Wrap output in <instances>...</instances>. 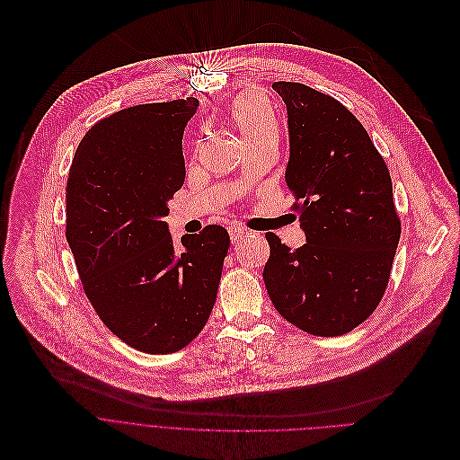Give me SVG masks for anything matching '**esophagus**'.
<instances>
[{"label":"esophagus","instance_id":"34e87169","mask_svg":"<svg viewBox=\"0 0 460 460\" xmlns=\"http://www.w3.org/2000/svg\"><path fill=\"white\" fill-rule=\"evenodd\" d=\"M248 235V230H244V228H241V226H232L230 228V239H232V243H239L243 237H246Z\"/></svg>","mask_w":460,"mask_h":460}]
</instances>
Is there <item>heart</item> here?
<instances>
[{
	"instance_id": "b5f03b06",
	"label": "heart",
	"mask_w": 460,
	"mask_h": 460,
	"mask_svg": "<svg viewBox=\"0 0 460 460\" xmlns=\"http://www.w3.org/2000/svg\"><path fill=\"white\" fill-rule=\"evenodd\" d=\"M230 119L248 148L273 146L279 141V121L259 94H243L230 105Z\"/></svg>"
}]
</instances>
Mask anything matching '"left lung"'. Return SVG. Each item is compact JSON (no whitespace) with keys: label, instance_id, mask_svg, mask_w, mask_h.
<instances>
[{"label":"left lung","instance_id":"8db88e82","mask_svg":"<svg viewBox=\"0 0 460 460\" xmlns=\"http://www.w3.org/2000/svg\"><path fill=\"white\" fill-rule=\"evenodd\" d=\"M288 111L287 185L306 244L268 232L262 279L288 323L344 335L379 306L401 237L388 166L360 121L335 98L303 83L275 81Z\"/></svg>","mask_w":460,"mask_h":460}]
</instances>
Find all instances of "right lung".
Listing matches in <instances>:
<instances>
[{
    "instance_id": "obj_1",
    "label": "right lung",
    "mask_w": 460,
    "mask_h": 460,
    "mask_svg": "<svg viewBox=\"0 0 460 460\" xmlns=\"http://www.w3.org/2000/svg\"><path fill=\"white\" fill-rule=\"evenodd\" d=\"M198 100L114 112L81 139L66 179V241L92 308L145 353H173L205 328L230 235H182L175 252L166 203L185 182L182 130Z\"/></svg>"
}]
</instances>
